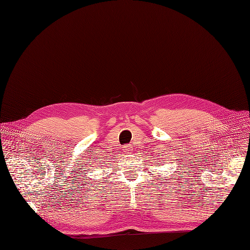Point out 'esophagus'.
<instances>
[{
  "label": "esophagus",
  "instance_id": "esophagus-1",
  "mask_svg": "<svg viewBox=\"0 0 250 250\" xmlns=\"http://www.w3.org/2000/svg\"><path fill=\"white\" fill-rule=\"evenodd\" d=\"M132 149H133V147H132L131 145H127V146H125V147H124V151H125V152H128V153H130V152L132 151Z\"/></svg>",
  "mask_w": 250,
  "mask_h": 250
}]
</instances>
